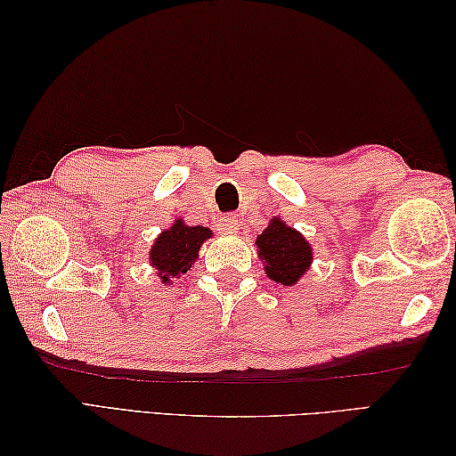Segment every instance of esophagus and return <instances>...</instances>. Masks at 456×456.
I'll list each match as a JSON object with an SVG mask.
<instances>
[{
  "label": "esophagus",
  "instance_id": "obj_1",
  "mask_svg": "<svg viewBox=\"0 0 456 456\" xmlns=\"http://www.w3.org/2000/svg\"><path fill=\"white\" fill-rule=\"evenodd\" d=\"M239 227H240V219L239 216H235V213H227V216H223L219 219V229L223 233H237Z\"/></svg>",
  "mask_w": 456,
  "mask_h": 456
}]
</instances>
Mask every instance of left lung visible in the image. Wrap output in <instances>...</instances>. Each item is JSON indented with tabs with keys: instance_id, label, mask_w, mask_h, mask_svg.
Here are the masks:
<instances>
[{
	"instance_id": "1",
	"label": "left lung",
	"mask_w": 456,
	"mask_h": 456,
	"mask_svg": "<svg viewBox=\"0 0 456 456\" xmlns=\"http://www.w3.org/2000/svg\"><path fill=\"white\" fill-rule=\"evenodd\" d=\"M256 245L260 260L266 263L268 278L284 286L296 284L312 265V247L307 240L276 217L258 235Z\"/></svg>"
}]
</instances>
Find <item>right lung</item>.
Returning a JSON list of instances; mask_svg holds the SVG:
<instances>
[{
	"mask_svg": "<svg viewBox=\"0 0 456 456\" xmlns=\"http://www.w3.org/2000/svg\"><path fill=\"white\" fill-rule=\"evenodd\" d=\"M209 237V229L200 225L188 227L180 219L174 223L172 229L162 231V235L154 240L151 248V265L157 268L162 282L186 274L193 260L198 258L200 245Z\"/></svg>",
	"mask_w": 456,
	"mask_h": 456,
	"instance_id": "obj_1",
	"label": "right lung"
}]
</instances>
